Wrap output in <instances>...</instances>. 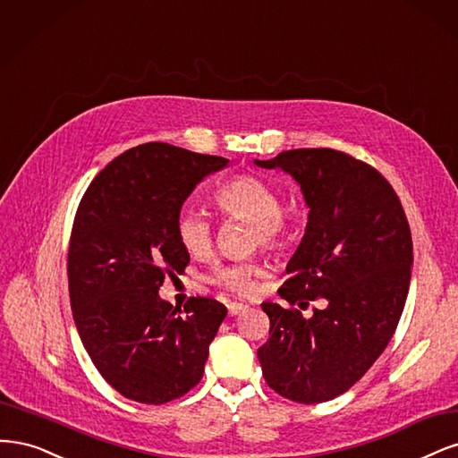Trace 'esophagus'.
Segmentation results:
<instances>
[{
    "label": "esophagus",
    "mask_w": 458,
    "mask_h": 458,
    "mask_svg": "<svg viewBox=\"0 0 458 458\" xmlns=\"http://www.w3.org/2000/svg\"><path fill=\"white\" fill-rule=\"evenodd\" d=\"M247 308H249V306L243 304V302H230V304H228V314H230V316H240V314L245 312Z\"/></svg>",
    "instance_id": "obj_1"
}]
</instances>
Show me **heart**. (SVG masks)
Segmentation results:
<instances>
[{"label":"heart","instance_id":"b5f03b06","mask_svg":"<svg viewBox=\"0 0 458 458\" xmlns=\"http://www.w3.org/2000/svg\"><path fill=\"white\" fill-rule=\"evenodd\" d=\"M216 209L226 216H240L253 223V242L282 249L291 238V226L282 216V199L277 191L253 174H238L220 184L215 191ZM176 240L186 253L194 257L208 255L213 245V225L201 211L184 208L176 215ZM260 274L259 262L235 260L218 264L211 274V282L228 291L245 294L253 289L255 277Z\"/></svg>","mask_w":458,"mask_h":458}]
</instances>
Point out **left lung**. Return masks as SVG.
I'll return each mask as SVG.
<instances>
[{
  "label": "left lung",
  "instance_id": "1",
  "mask_svg": "<svg viewBox=\"0 0 458 458\" xmlns=\"http://www.w3.org/2000/svg\"><path fill=\"white\" fill-rule=\"evenodd\" d=\"M301 186L308 223L287 262L279 297L299 310L262 302L270 336L259 348L268 386L299 403L344 394L388 346L411 284L412 242L402 201L371 165L331 148H299L272 159Z\"/></svg>",
  "mask_w": 458,
  "mask_h": 458
}]
</instances>
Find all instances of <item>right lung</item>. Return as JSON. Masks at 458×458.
Listing matches in <instances>:
<instances>
[{
	"label": "right lung",
	"instance_id": "add662e5",
	"mask_svg": "<svg viewBox=\"0 0 458 458\" xmlns=\"http://www.w3.org/2000/svg\"><path fill=\"white\" fill-rule=\"evenodd\" d=\"M226 157L148 142L112 159L87 188L68 250L70 304L81 343L112 388L139 403H167L201 380L226 306L194 297L184 310L159 297L190 255L174 223Z\"/></svg>",
	"mask_w": 458,
	"mask_h": 458
}]
</instances>
